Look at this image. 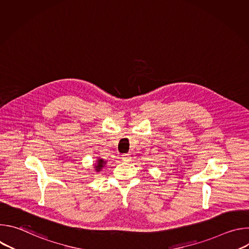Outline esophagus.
<instances>
[{"instance_id": "1", "label": "esophagus", "mask_w": 249, "mask_h": 249, "mask_svg": "<svg viewBox=\"0 0 249 249\" xmlns=\"http://www.w3.org/2000/svg\"><path fill=\"white\" fill-rule=\"evenodd\" d=\"M121 159H122V160L130 161V160H131V155H130V154H124V155H122Z\"/></svg>"}]
</instances>
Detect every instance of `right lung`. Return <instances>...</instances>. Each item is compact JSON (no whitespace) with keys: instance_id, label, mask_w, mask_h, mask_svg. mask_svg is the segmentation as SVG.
<instances>
[{"instance_id":"add662e5","label":"right lung","mask_w":249,"mask_h":249,"mask_svg":"<svg viewBox=\"0 0 249 249\" xmlns=\"http://www.w3.org/2000/svg\"><path fill=\"white\" fill-rule=\"evenodd\" d=\"M106 164V160H104L101 158H97L95 160V163H93V169L95 172H99L101 171V169L104 167V165Z\"/></svg>"}]
</instances>
